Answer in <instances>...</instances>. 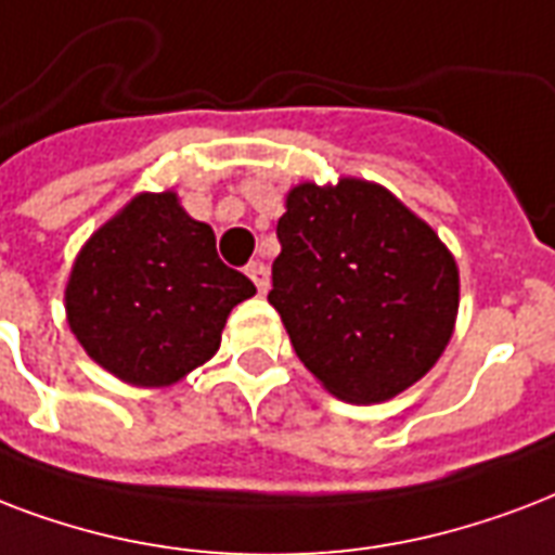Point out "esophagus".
Instances as JSON below:
<instances>
[{
	"label": "esophagus",
	"instance_id": "34e87169",
	"mask_svg": "<svg viewBox=\"0 0 555 555\" xmlns=\"http://www.w3.org/2000/svg\"><path fill=\"white\" fill-rule=\"evenodd\" d=\"M246 274L248 278H251V281H255V286H257V292H266L269 289V269H266L263 263H248L246 266Z\"/></svg>",
	"mask_w": 555,
	"mask_h": 555
}]
</instances>
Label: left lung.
<instances>
[{"mask_svg": "<svg viewBox=\"0 0 555 555\" xmlns=\"http://www.w3.org/2000/svg\"><path fill=\"white\" fill-rule=\"evenodd\" d=\"M278 240L269 304L333 397L376 405L437 364L461 307L457 260L388 188L295 184Z\"/></svg>", "mask_w": 555, "mask_h": 555, "instance_id": "1", "label": "left lung"}]
</instances>
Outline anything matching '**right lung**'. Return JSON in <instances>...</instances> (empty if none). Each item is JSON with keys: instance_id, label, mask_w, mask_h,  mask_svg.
<instances>
[{"instance_id": "right-lung-1", "label": "right lung", "mask_w": 555, "mask_h": 555, "mask_svg": "<svg viewBox=\"0 0 555 555\" xmlns=\"http://www.w3.org/2000/svg\"><path fill=\"white\" fill-rule=\"evenodd\" d=\"M255 292L179 193L144 191L86 240L63 300L94 364L135 388H170L217 353L231 309Z\"/></svg>"}]
</instances>
